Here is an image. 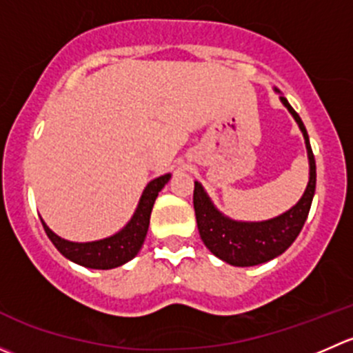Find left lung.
<instances>
[{"label": "left lung", "instance_id": "left-lung-1", "mask_svg": "<svg viewBox=\"0 0 353 353\" xmlns=\"http://www.w3.org/2000/svg\"><path fill=\"white\" fill-rule=\"evenodd\" d=\"M282 99L283 104L290 110L292 116L299 123V128L304 134L305 147H307L309 165H311V177L305 188L304 196L301 201L288 210L283 215L276 219L266 220L258 223L234 222L227 219L222 213L215 210L206 193L203 191L201 184L194 183L193 205L196 213V223L199 236L206 248L225 263L234 266H254L259 263H266L270 259L282 254L290 244L297 239L299 232L304 227L305 219L311 210L312 196L316 191V160L312 154L311 143H309L307 131L299 114L292 109L285 97Z\"/></svg>", "mask_w": 353, "mask_h": 353}]
</instances>
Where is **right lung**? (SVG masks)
Listing matches in <instances>:
<instances>
[{
    "label": "right lung",
    "mask_w": 353,
    "mask_h": 353,
    "mask_svg": "<svg viewBox=\"0 0 353 353\" xmlns=\"http://www.w3.org/2000/svg\"><path fill=\"white\" fill-rule=\"evenodd\" d=\"M169 179L170 174H165V176H160L152 181L145 188L140 205H138L130 223L121 232H117L112 237H108V239L95 241V243H70V241H65L56 236L44 222H42V227H44L51 243L56 245V249L65 258L71 259L77 265L94 270L116 268V266H121L126 261H130V259H133L138 254V251H140L145 236H147L150 213L152 208H154L157 194L165 186Z\"/></svg>",
    "instance_id": "obj_1"
}]
</instances>
